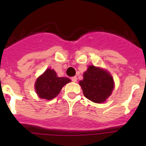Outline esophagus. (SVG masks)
Segmentation results:
<instances>
[{
	"label": "esophagus",
	"mask_w": 146,
	"mask_h": 146,
	"mask_svg": "<svg viewBox=\"0 0 146 146\" xmlns=\"http://www.w3.org/2000/svg\"><path fill=\"white\" fill-rule=\"evenodd\" d=\"M77 77H72V82H77Z\"/></svg>",
	"instance_id": "obj_1"
}]
</instances>
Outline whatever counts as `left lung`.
Masks as SVG:
<instances>
[{
    "instance_id": "left-lung-1",
    "label": "left lung",
    "mask_w": 146,
    "mask_h": 146,
    "mask_svg": "<svg viewBox=\"0 0 146 146\" xmlns=\"http://www.w3.org/2000/svg\"><path fill=\"white\" fill-rule=\"evenodd\" d=\"M79 84L84 96L95 103L104 102L114 88V81L109 72L94 66H89Z\"/></svg>"
}]
</instances>
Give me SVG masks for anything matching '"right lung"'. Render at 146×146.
Instances as JSON below:
<instances>
[{"mask_svg": "<svg viewBox=\"0 0 146 146\" xmlns=\"http://www.w3.org/2000/svg\"><path fill=\"white\" fill-rule=\"evenodd\" d=\"M71 82L67 77H59L55 70L47 69L35 82L36 92L41 99L51 100L58 96L62 88Z\"/></svg>", "mask_w": 146, "mask_h": 146, "instance_id": "add662e5", "label": "right lung"}]
</instances>
